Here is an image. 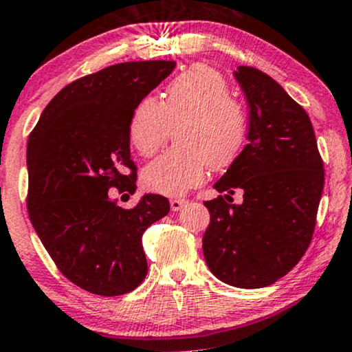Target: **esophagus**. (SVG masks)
<instances>
[{
  "label": "esophagus",
  "instance_id": "1",
  "mask_svg": "<svg viewBox=\"0 0 352 352\" xmlns=\"http://www.w3.org/2000/svg\"><path fill=\"white\" fill-rule=\"evenodd\" d=\"M186 204H188L186 199H182V197H175V199L170 201V210L178 212V210H182Z\"/></svg>",
  "mask_w": 352,
  "mask_h": 352
}]
</instances>
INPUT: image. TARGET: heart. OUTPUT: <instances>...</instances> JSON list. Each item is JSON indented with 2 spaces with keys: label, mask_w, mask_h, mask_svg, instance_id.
<instances>
[{
  "label": "heart",
  "mask_w": 352,
  "mask_h": 352,
  "mask_svg": "<svg viewBox=\"0 0 352 352\" xmlns=\"http://www.w3.org/2000/svg\"><path fill=\"white\" fill-rule=\"evenodd\" d=\"M177 148L146 166L143 182L162 195H183L204 182L210 167L234 160L244 142V107L231 97L230 84L215 68L192 65L166 87L162 102L145 97L133 108L129 135L143 156L164 145L177 127Z\"/></svg>",
  "instance_id": "obj_1"
}]
</instances>
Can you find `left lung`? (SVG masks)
<instances>
[{"label":"left lung","mask_w":352,"mask_h":352,"mask_svg":"<svg viewBox=\"0 0 352 352\" xmlns=\"http://www.w3.org/2000/svg\"><path fill=\"white\" fill-rule=\"evenodd\" d=\"M236 81L249 105L247 145L214 188L234 194L206 201L210 225L202 237L217 279L239 289L274 284L298 263L313 237L324 190V162L309 116L279 82L252 67Z\"/></svg>","instance_id":"left-lung-1"}]
</instances>
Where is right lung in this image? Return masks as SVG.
<instances>
[{
	"instance_id": "add662e5",
	"label": "right lung",
	"mask_w": 352,
	"mask_h": 352,
	"mask_svg": "<svg viewBox=\"0 0 352 352\" xmlns=\"http://www.w3.org/2000/svg\"><path fill=\"white\" fill-rule=\"evenodd\" d=\"M175 65L124 62L76 79L47 103L30 133V220L62 274L91 294H127L146 276L142 236L169 214V201L143 195L122 209L108 190L135 192L132 111Z\"/></svg>"
}]
</instances>
